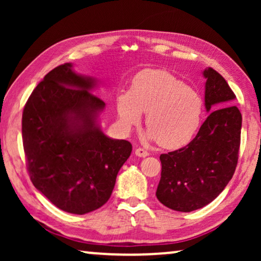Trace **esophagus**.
Segmentation results:
<instances>
[{
  "instance_id": "1",
  "label": "esophagus",
  "mask_w": 261,
  "mask_h": 261,
  "mask_svg": "<svg viewBox=\"0 0 261 261\" xmlns=\"http://www.w3.org/2000/svg\"><path fill=\"white\" fill-rule=\"evenodd\" d=\"M135 154H137L138 156H140V158H145V156L149 155V153L144 148H137L135 149Z\"/></svg>"
}]
</instances>
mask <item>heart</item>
<instances>
[{"instance_id": "b5f03b06", "label": "heart", "mask_w": 261, "mask_h": 261, "mask_svg": "<svg viewBox=\"0 0 261 261\" xmlns=\"http://www.w3.org/2000/svg\"><path fill=\"white\" fill-rule=\"evenodd\" d=\"M117 115L124 130L141 122L146 114L147 138L165 148H178L194 138L202 121L199 95L166 71L147 70L135 78L129 92L116 99Z\"/></svg>"}]
</instances>
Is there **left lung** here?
<instances>
[{"mask_svg":"<svg viewBox=\"0 0 261 261\" xmlns=\"http://www.w3.org/2000/svg\"><path fill=\"white\" fill-rule=\"evenodd\" d=\"M209 116L192 141L160 155L156 198L167 208L190 213L213 202L227 187L238 164L242 116L226 80L212 67L203 71Z\"/></svg>","mask_w":261,"mask_h":261,"instance_id":"8db88e82","label":"left lung"}]
</instances>
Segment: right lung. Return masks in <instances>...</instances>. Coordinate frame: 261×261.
I'll use <instances>...</instances> for the list:
<instances>
[{
  "mask_svg": "<svg viewBox=\"0 0 261 261\" xmlns=\"http://www.w3.org/2000/svg\"><path fill=\"white\" fill-rule=\"evenodd\" d=\"M96 85L95 78L63 64L37 85L22 114L32 183L57 208L77 215L107 203L132 153L129 141L107 137L99 128L106 103L91 92Z\"/></svg>",
  "mask_w": 261,
  "mask_h": 261,
  "instance_id": "add662e5",
  "label": "right lung"
}]
</instances>
